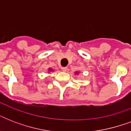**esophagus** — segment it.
Instances as JSON below:
<instances>
[{"instance_id": "34e87169", "label": "esophagus", "mask_w": 131, "mask_h": 131, "mask_svg": "<svg viewBox=\"0 0 131 131\" xmlns=\"http://www.w3.org/2000/svg\"><path fill=\"white\" fill-rule=\"evenodd\" d=\"M61 69H62V71L66 72L67 71V67H62Z\"/></svg>"}]
</instances>
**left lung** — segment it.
I'll use <instances>...</instances> for the list:
<instances>
[{
	"label": "left lung",
	"instance_id": "8db88e82",
	"mask_svg": "<svg viewBox=\"0 0 131 131\" xmlns=\"http://www.w3.org/2000/svg\"><path fill=\"white\" fill-rule=\"evenodd\" d=\"M75 74H77V75H78V72H75Z\"/></svg>",
	"mask_w": 131,
	"mask_h": 131
}]
</instances>
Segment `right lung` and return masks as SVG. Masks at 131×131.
I'll list each match as a JSON object with an SVG mask.
<instances>
[{"instance_id": "add662e5", "label": "right lung", "mask_w": 131, "mask_h": 131, "mask_svg": "<svg viewBox=\"0 0 131 131\" xmlns=\"http://www.w3.org/2000/svg\"><path fill=\"white\" fill-rule=\"evenodd\" d=\"M53 70L52 69H51V68H49L48 69V72H50V71H53Z\"/></svg>"}]
</instances>
